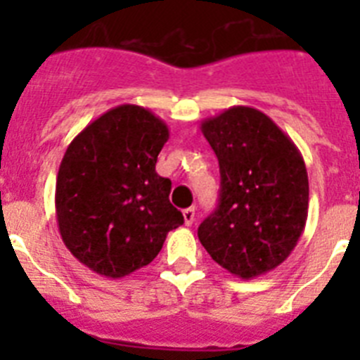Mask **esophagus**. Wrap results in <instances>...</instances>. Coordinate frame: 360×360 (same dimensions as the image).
I'll list each match as a JSON object with an SVG mask.
<instances>
[{
  "instance_id": "obj_1",
  "label": "esophagus",
  "mask_w": 360,
  "mask_h": 360,
  "mask_svg": "<svg viewBox=\"0 0 360 360\" xmlns=\"http://www.w3.org/2000/svg\"><path fill=\"white\" fill-rule=\"evenodd\" d=\"M182 214H184V221H186V225H193V221H195V207L184 209Z\"/></svg>"
}]
</instances>
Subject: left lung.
<instances>
[{
	"label": "left lung",
	"instance_id": "obj_1",
	"mask_svg": "<svg viewBox=\"0 0 360 360\" xmlns=\"http://www.w3.org/2000/svg\"><path fill=\"white\" fill-rule=\"evenodd\" d=\"M219 164L216 211L198 238L211 257L241 279L281 265L304 231L308 174L303 155L263 111L232 106L202 120Z\"/></svg>",
	"mask_w": 360,
	"mask_h": 360
}]
</instances>
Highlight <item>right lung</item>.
<instances>
[{
    "mask_svg": "<svg viewBox=\"0 0 360 360\" xmlns=\"http://www.w3.org/2000/svg\"><path fill=\"white\" fill-rule=\"evenodd\" d=\"M169 139L148 108L120 104L90 122L63 157L56 216L66 249L98 276L120 279L158 256L184 224L171 180L155 171Z\"/></svg>",
    "mask_w": 360,
    "mask_h": 360,
    "instance_id": "1",
    "label": "right lung"
}]
</instances>
